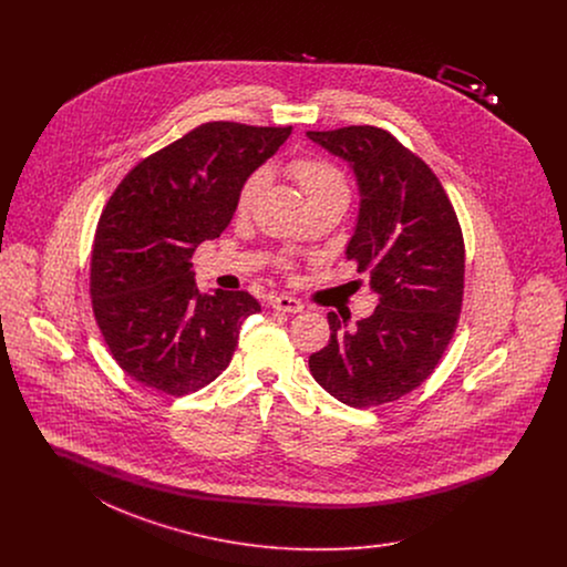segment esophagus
Here are the masks:
<instances>
[{"label": "esophagus", "instance_id": "obj_1", "mask_svg": "<svg viewBox=\"0 0 567 567\" xmlns=\"http://www.w3.org/2000/svg\"><path fill=\"white\" fill-rule=\"evenodd\" d=\"M271 308H276V310H282V312H293V315L303 310L301 301L291 296L274 297V299H271Z\"/></svg>", "mask_w": 567, "mask_h": 567}]
</instances>
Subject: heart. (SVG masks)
<instances>
[{"label":"heart","instance_id":"b5f03b06","mask_svg":"<svg viewBox=\"0 0 567 567\" xmlns=\"http://www.w3.org/2000/svg\"><path fill=\"white\" fill-rule=\"evenodd\" d=\"M289 172L296 178L299 189L303 190L310 206L323 204V202H347L349 204L351 189H349L347 176L333 163L317 159V157H301V159L289 163ZM268 178H270L268 169L259 167L244 181L240 193H238V202H236V208L240 215L250 210V206L255 204L259 193L268 185Z\"/></svg>","mask_w":567,"mask_h":567}]
</instances>
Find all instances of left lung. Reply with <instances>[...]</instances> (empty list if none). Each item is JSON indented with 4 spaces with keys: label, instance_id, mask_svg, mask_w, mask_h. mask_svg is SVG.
Segmentation results:
<instances>
[{
    "label": "left lung",
    "instance_id": "obj_1",
    "mask_svg": "<svg viewBox=\"0 0 567 567\" xmlns=\"http://www.w3.org/2000/svg\"><path fill=\"white\" fill-rule=\"evenodd\" d=\"M349 163L359 215L347 257L370 271L377 310L354 324L329 312V342L310 354L315 380L338 402L370 408L425 382L457 327L465 250L457 215L427 163L370 125L306 132Z\"/></svg>",
    "mask_w": 567,
    "mask_h": 567
}]
</instances>
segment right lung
I'll use <instances>...</instances> for the list:
<instances>
[{
    "instance_id": "1",
    "label": "right lung",
    "mask_w": 567,
    "mask_h": 567,
    "mask_svg": "<svg viewBox=\"0 0 567 567\" xmlns=\"http://www.w3.org/2000/svg\"><path fill=\"white\" fill-rule=\"evenodd\" d=\"M289 135L204 123L137 163L112 193L93 243L91 299L127 377L181 398L229 365L244 319L261 306L246 291L202 293L190 257L223 234L244 181Z\"/></svg>"
}]
</instances>
